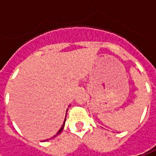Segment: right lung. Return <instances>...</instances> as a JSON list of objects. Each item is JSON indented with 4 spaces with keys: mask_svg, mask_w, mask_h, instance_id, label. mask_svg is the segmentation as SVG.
I'll return each mask as SVG.
<instances>
[{
    "mask_svg": "<svg viewBox=\"0 0 156 156\" xmlns=\"http://www.w3.org/2000/svg\"><path fill=\"white\" fill-rule=\"evenodd\" d=\"M67 111H68V109H67ZM65 121H66V117H65V120H64V122H63V124H62V127L60 128V129H59V130L58 131V133H57V134H55V135H54V136H53V137H55L56 135H58V134H60V133H61L62 130L63 129V128H64V125H65ZM44 141H45V140H44Z\"/></svg>",
    "mask_w": 156,
    "mask_h": 156,
    "instance_id": "add662e5",
    "label": "right lung"
}]
</instances>
